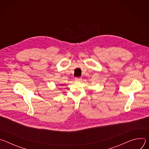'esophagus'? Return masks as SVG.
I'll use <instances>...</instances> for the list:
<instances>
[{
	"instance_id": "34e87169",
	"label": "esophagus",
	"mask_w": 149,
	"mask_h": 149,
	"mask_svg": "<svg viewBox=\"0 0 149 149\" xmlns=\"http://www.w3.org/2000/svg\"><path fill=\"white\" fill-rule=\"evenodd\" d=\"M75 81H77V82H80V81H81L82 78H78V77H77V78H75Z\"/></svg>"
}]
</instances>
